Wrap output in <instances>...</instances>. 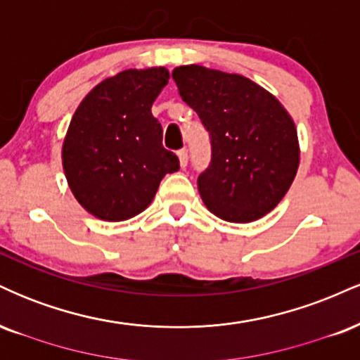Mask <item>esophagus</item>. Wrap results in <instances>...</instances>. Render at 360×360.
<instances>
[{
  "instance_id": "1",
  "label": "esophagus",
  "mask_w": 360,
  "mask_h": 360,
  "mask_svg": "<svg viewBox=\"0 0 360 360\" xmlns=\"http://www.w3.org/2000/svg\"><path fill=\"white\" fill-rule=\"evenodd\" d=\"M177 157H179V164H181V167H186L188 166V150H186V148H183V150H179L177 152Z\"/></svg>"
}]
</instances>
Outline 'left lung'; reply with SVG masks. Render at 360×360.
Segmentation results:
<instances>
[{"label":"left lung","instance_id":"8db88e82","mask_svg":"<svg viewBox=\"0 0 360 360\" xmlns=\"http://www.w3.org/2000/svg\"><path fill=\"white\" fill-rule=\"evenodd\" d=\"M172 79L212 139V162L198 177L206 208L232 223L272 212L300 166L291 115L269 91L240 74L189 64L176 68Z\"/></svg>","mask_w":360,"mask_h":360}]
</instances>
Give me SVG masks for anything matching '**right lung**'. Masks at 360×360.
Instances as JSON below:
<instances>
[{
    "mask_svg": "<svg viewBox=\"0 0 360 360\" xmlns=\"http://www.w3.org/2000/svg\"><path fill=\"white\" fill-rule=\"evenodd\" d=\"M169 81L166 68L127 69L86 94L62 143V167L82 208L105 221H123L154 200L179 159L162 147L152 103Z\"/></svg>",
    "mask_w": 360,
    "mask_h": 360,
    "instance_id": "1",
    "label": "right lung"
}]
</instances>
